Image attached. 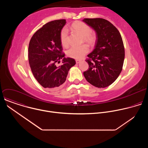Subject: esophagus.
I'll return each mask as SVG.
<instances>
[{"label":"esophagus","mask_w":148,"mask_h":148,"mask_svg":"<svg viewBox=\"0 0 148 148\" xmlns=\"http://www.w3.org/2000/svg\"><path fill=\"white\" fill-rule=\"evenodd\" d=\"M75 61H76V63H77V64H79V63L81 61V60H75Z\"/></svg>","instance_id":"obj_1"}]
</instances>
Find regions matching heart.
I'll return each mask as SVG.
<instances>
[{
	"label": "heart",
	"mask_w": 148,
	"mask_h": 148,
	"mask_svg": "<svg viewBox=\"0 0 148 148\" xmlns=\"http://www.w3.org/2000/svg\"><path fill=\"white\" fill-rule=\"evenodd\" d=\"M71 29L75 33L83 37L84 41L91 44L94 41V37L91 33V29L87 24L82 22H75L71 26ZM60 41L62 46L67 47L69 45L68 31L64 28L60 34ZM89 51V48L87 45L80 46H74L71 47L67 52L69 57L75 59H80L82 58Z\"/></svg>",
	"instance_id": "b5f03b06"
}]
</instances>
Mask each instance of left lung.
I'll return each mask as SVG.
<instances>
[{
    "label": "left lung",
    "instance_id": "1",
    "mask_svg": "<svg viewBox=\"0 0 148 148\" xmlns=\"http://www.w3.org/2000/svg\"><path fill=\"white\" fill-rule=\"evenodd\" d=\"M82 21L95 32L97 36L95 48L87 56L89 68L84 75L92 86L107 87L116 79L122 69L125 50L122 37L107 20L95 18Z\"/></svg>",
    "mask_w": 148,
    "mask_h": 148
}]
</instances>
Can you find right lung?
<instances>
[{"mask_svg": "<svg viewBox=\"0 0 148 148\" xmlns=\"http://www.w3.org/2000/svg\"><path fill=\"white\" fill-rule=\"evenodd\" d=\"M65 19L56 20L45 25L32 36L29 45V61L32 73L45 88H57L64 83L70 69L75 64L74 59L62 54L60 41ZM62 59L61 66L55 64Z\"/></svg>", "mask_w": 148, "mask_h": 148, "instance_id": "1", "label": "right lung"}]
</instances>
